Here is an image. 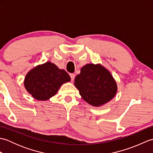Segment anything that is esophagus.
Masks as SVG:
<instances>
[{"mask_svg": "<svg viewBox=\"0 0 153 153\" xmlns=\"http://www.w3.org/2000/svg\"><path fill=\"white\" fill-rule=\"evenodd\" d=\"M70 76L71 77V80L73 81L74 79V78H75V74H70Z\"/></svg>", "mask_w": 153, "mask_h": 153, "instance_id": "1", "label": "esophagus"}]
</instances>
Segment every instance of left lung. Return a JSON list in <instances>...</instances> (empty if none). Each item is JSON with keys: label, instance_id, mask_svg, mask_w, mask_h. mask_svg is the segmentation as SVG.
Returning <instances> with one entry per match:
<instances>
[{"label": "left lung", "instance_id": "1", "mask_svg": "<svg viewBox=\"0 0 153 153\" xmlns=\"http://www.w3.org/2000/svg\"><path fill=\"white\" fill-rule=\"evenodd\" d=\"M74 81L83 99L93 106L105 105L114 98L117 92L114 79L100 64H86Z\"/></svg>", "mask_w": 153, "mask_h": 153}]
</instances>
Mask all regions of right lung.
Masks as SVG:
<instances>
[{
	"mask_svg": "<svg viewBox=\"0 0 153 153\" xmlns=\"http://www.w3.org/2000/svg\"><path fill=\"white\" fill-rule=\"evenodd\" d=\"M70 79L66 71L47 62L29 71L25 76L24 85L33 98L47 100L55 95L63 83L70 82Z\"/></svg>",
	"mask_w": 153,
	"mask_h": 153,
	"instance_id": "right-lung-1",
	"label": "right lung"
}]
</instances>
